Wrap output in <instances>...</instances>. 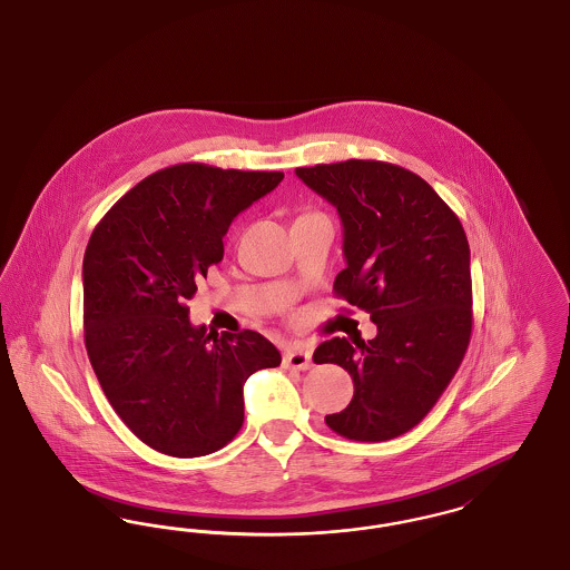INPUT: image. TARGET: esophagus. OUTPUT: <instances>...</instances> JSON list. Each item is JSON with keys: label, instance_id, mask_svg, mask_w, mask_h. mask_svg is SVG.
<instances>
[{"label": "esophagus", "instance_id": "34e87169", "mask_svg": "<svg viewBox=\"0 0 570 570\" xmlns=\"http://www.w3.org/2000/svg\"><path fill=\"white\" fill-rule=\"evenodd\" d=\"M284 365L293 370H309L312 367V353L305 346H288L284 353Z\"/></svg>", "mask_w": 570, "mask_h": 570}]
</instances>
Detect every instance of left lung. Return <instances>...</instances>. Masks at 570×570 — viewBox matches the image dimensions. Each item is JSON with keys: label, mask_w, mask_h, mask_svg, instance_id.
I'll use <instances>...</instances> for the list:
<instances>
[{"label": "left lung", "mask_w": 570, "mask_h": 570, "mask_svg": "<svg viewBox=\"0 0 570 570\" xmlns=\"http://www.w3.org/2000/svg\"><path fill=\"white\" fill-rule=\"evenodd\" d=\"M295 173L344 226L346 269L335 277V297L379 326L374 340L333 337L316 348V363H337L354 382L353 402L326 414V425L361 442L406 434L434 407L470 344V245L460 217L395 164L346 160Z\"/></svg>", "instance_id": "8db88e82"}]
</instances>
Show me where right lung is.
Listing matches in <instances>:
<instances>
[{"instance_id": "1", "label": "right lung", "mask_w": 570, "mask_h": 570, "mask_svg": "<svg viewBox=\"0 0 570 570\" xmlns=\"http://www.w3.org/2000/svg\"><path fill=\"white\" fill-rule=\"evenodd\" d=\"M284 173L168 166L136 184L94 228L82 258L85 348L119 419L147 446L200 458L244 425V384L277 367L256 331L190 323L196 282L224 256L230 222Z\"/></svg>"}]
</instances>
